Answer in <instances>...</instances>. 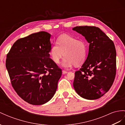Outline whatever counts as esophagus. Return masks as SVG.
I'll use <instances>...</instances> for the list:
<instances>
[{
  "mask_svg": "<svg viewBox=\"0 0 125 125\" xmlns=\"http://www.w3.org/2000/svg\"><path fill=\"white\" fill-rule=\"evenodd\" d=\"M68 71H65V70H63L62 71V73L63 74H66L67 73H68Z\"/></svg>",
  "mask_w": 125,
  "mask_h": 125,
  "instance_id": "obj_1",
  "label": "esophagus"
}]
</instances>
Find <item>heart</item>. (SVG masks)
Masks as SVG:
<instances>
[{
  "instance_id": "b5f03b06",
  "label": "heart",
  "mask_w": 125,
  "mask_h": 125,
  "mask_svg": "<svg viewBox=\"0 0 125 125\" xmlns=\"http://www.w3.org/2000/svg\"><path fill=\"white\" fill-rule=\"evenodd\" d=\"M50 55L53 61L58 64L64 55L63 65L69 68L73 65H81L87 55V45L83 41L67 34H62L57 38L56 43L50 50Z\"/></svg>"
}]
</instances>
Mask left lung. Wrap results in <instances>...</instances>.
I'll return each mask as SVG.
<instances>
[{
  "mask_svg": "<svg viewBox=\"0 0 125 125\" xmlns=\"http://www.w3.org/2000/svg\"><path fill=\"white\" fill-rule=\"evenodd\" d=\"M73 30L84 36L90 44L87 59L75 72L73 87L76 93L84 99L100 98L109 90L116 76L114 43L97 27L76 26Z\"/></svg>",
  "mask_w": 125,
  "mask_h": 125,
  "instance_id": "left-lung-1",
  "label": "left lung"
}]
</instances>
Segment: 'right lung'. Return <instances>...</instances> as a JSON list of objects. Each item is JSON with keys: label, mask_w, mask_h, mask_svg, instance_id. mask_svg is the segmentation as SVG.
Here are the masks:
<instances>
[{"label": "right lung", "mask_w": 125, "mask_h": 125, "mask_svg": "<svg viewBox=\"0 0 125 125\" xmlns=\"http://www.w3.org/2000/svg\"><path fill=\"white\" fill-rule=\"evenodd\" d=\"M51 35L40 31L15 42L6 67L17 94L33 105L50 100L55 94L62 70L50 58Z\"/></svg>", "instance_id": "1"}]
</instances>
